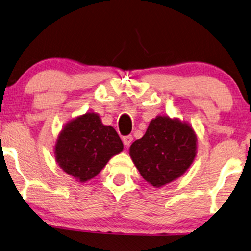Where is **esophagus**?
<instances>
[{"mask_svg":"<svg viewBox=\"0 0 251 251\" xmlns=\"http://www.w3.org/2000/svg\"><path fill=\"white\" fill-rule=\"evenodd\" d=\"M132 140H133V138H132V136H125L122 138V141H123V144H125V146H130V145H131V143H132Z\"/></svg>","mask_w":251,"mask_h":251,"instance_id":"1","label":"esophagus"}]
</instances>
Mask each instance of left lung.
I'll list each match as a JSON object with an SVG mask.
<instances>
[{
    "label": "left lung",
    "mask_w": 251,
    "mask_h": 251,
    "mask_svg": "<svg viewBox=\"0 0 251 251\" xmlns=\"http://www.w3.org/2000/svg\"><path fill=\"white\" fill-rule=\"evenodd\" d=\"M129 151L141 176L152 187L161 188L190 168L197 155V136L189 123L157 115Z\"/></svg>",
    "instance_id": "obj_1"
}]
</instances>
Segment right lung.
<instances>
[{"label":"right lung","mask_w":251,"mask_h":251,"mask_svg":"<svg viewBox=\"0 0 251 251\" xmlns=\"http://www.w3.org/2000/svg\"><path fill=\"white\" fill-rule=\"evenodd\" d=\"M123 144L113 126L101 123L94 112L79 115L61 130L54 155L57 164L78 182H86L99 174Z\"/></svg>","instance_id":"obj_1"}]
</instances>
